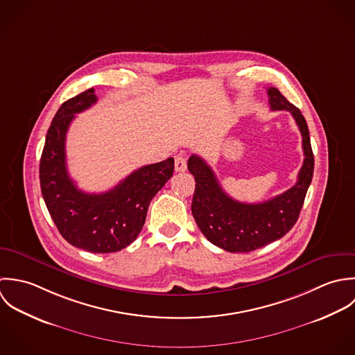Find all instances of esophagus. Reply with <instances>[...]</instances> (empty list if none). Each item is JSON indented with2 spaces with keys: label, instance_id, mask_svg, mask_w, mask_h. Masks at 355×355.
Segmentation results:
<instances>
[{
  "label": "esophagus",
  "instance_id": "esophagus-1",
  "mask_svg": "<svg viewBox=\"0 0 355 355\" xmlns=\"http://www.w3.org/2000/svg\"><path fill=\"white\" fill-rule=\"evenodd\" d=\"M174 166H175V171L181 173V171H185L187 170V159L181 155L175 156V162H174Z\"/></svg>",
  "mask_w": 355,
  "mask_h": 355
}]
</instances>
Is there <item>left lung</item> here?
<instances>
[{
  "instance_id": "8db88e82",
  "label": "left lung",
  "mask_w": 355,
  "mask_h": 355,
  "mask_svg": "<svg viewBox=\"0 0 355 355\" xmlns=\"http://www.w3.org/2000/svg\"><path fill=\"white\" fill-rule=\"evenodd\" d=\"M268 94L270 110L289 111L302 135L304 160L292 188L263 203H241L226 195L200 156L192 155L188 160V170L196 181L193 218L206 239L227 252H251L286 234L299 218L313 178L314 155L304 116L279 89L269 87Z\"/></svg>"
}]
</instances>
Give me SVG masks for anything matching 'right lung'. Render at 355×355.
Segmentation results:
<instances>
[{
  "label": "right lung",
  "instance_id": "obj_1",
  "mask_svg": "<svg viewBox=\"0 0 355 355\" xmlns=\"http://www.w3.org/2000/svg\"><path fill=\"white\" fill-rule=\"evenodd\" d=\"M97 101L94 89L62 104L46 133L41 162V192L60 234L73 247L94 254L116 252L141 232L153 196L171 178L174 159L142 166L104 193L76 188L66 164V136L70 123Z\"/></svg>",
  "mask_w": 355,
  "mask_h": 355
}]
</instances>
